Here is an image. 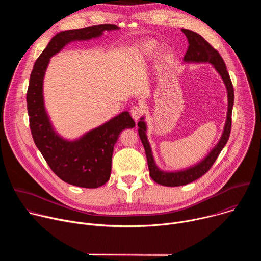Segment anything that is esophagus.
Listing matches in <instances>:
<instances>
[{
    "instance_id": "1",
    "label": "esophagus",
    "mask_w": 261,
    "mask_h": 261,
    "mask_svg": "<svg viewBox=\"0 0 261 261\" xmlns=\"http://www.w3.org/2000/svg\"><path fill=\"white\" fill-rule=\"evenodd\" d=\"M142 113H143V110H142V108L140 106L136 105V106H133L131 108V117L133 118V120L135 122H137L138 119L142 116Z\"/></svg>"
}]
</instances>
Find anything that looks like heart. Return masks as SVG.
Instances as JSON below:
<instances>
[{"mask_svg": "<svg viewBox=\"0 0 261 261\" xmlns=\"http://www.w3.org/2000/svg\"><path fill=\"white\" fill-rule=\"evenodd\" d=\"M156 48H157V44L153 41L143 42L136 49V57L140 58V59L151 57L155 53Z\"/></svg>", "mask_w": 261, "mask_h": 261, "instance_id": "heart-1", "label": "heart"}]
</instances>
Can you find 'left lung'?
<instances>
[{
	"label": "left lung",
	"instance_id": "left-lung-1",
	"mask_svg": "<svg viewBox=\"0 0 261 261\" xmlns=\"http://www.w3.org/2000/svg\"><path fill=\"white\" fill-rule=\"evenodd\" d=\"M181 32L186 35V37H187L188 43H189L187 53H186L184 57V62L185 63H210L213 65V67L219 73V75L221 76L223 83H224L226 87L228 107H227L225 126H224V129H223V133L219 142L215 145V147L208 153V155H206V157L202 159L200 162H198L194 166H191L189 168H186L182 170H177V171H164L157 166L154 160L150 142L147 140L146 124L144 122V118L143 117L140 118V121L137 124L138 134L145 151L150 175L153 178V180H155L157 184L166 186V187H177V186L187 185L189 182L196 180L197 178H199L210 170V168L215 163L216 159L218 158L219 154L223 150V147L225 146L229 138L230 130H231L232 106L234 101V92H233L232 83H231L229 74L227 72L226 65L224 61H223L222 57L220 56V54L204 38H202L199 34L187 29H181Z\"/></svg>",
	"mask_w": 261,
	"mask_h": 261
}]
</instances>
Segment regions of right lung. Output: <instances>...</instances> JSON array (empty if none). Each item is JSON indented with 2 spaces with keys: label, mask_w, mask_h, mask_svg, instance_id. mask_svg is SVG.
<instances>
[{
  "label": "right lung",
  "mask_w": 261,
  "mask_h": 261,
  "mask_svg": "<svg viewBox=\"0 0 261 261\" xmlns=\"http://www.w3.org/2000/svg\"><path fill=\"white\" fill-rule=\"evenodd\" d=\"M119 29L115 24H100L58 33L36 60L30 76L27 106L34 142L62 180L82 188H98L109 179L114 146L120 133L134 128L135 122L128 111H123L75 140L65 139L55 131L45 110L43 80L50 58L68 43L97 38L105 31Z\"/></svg>",
  "instance_id": "add662e5"
}]
</instances>
